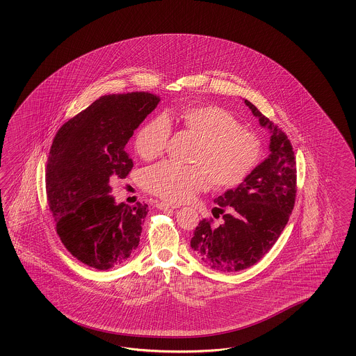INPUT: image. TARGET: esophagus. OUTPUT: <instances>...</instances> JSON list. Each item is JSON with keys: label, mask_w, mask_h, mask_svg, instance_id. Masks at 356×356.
<instances>
[{"label": "esophagus", "mask_w": 356, "mask_h": 356, "mask_svg": "<svg viewBox=\"0 0 356 356\" xmlns=\"http://www.w3.org/2000/svg\"><path fill=\"white\" fill-rule=\"evenodd\" d=\"M156 207L161 209V210H167V209H177L179 206L171 205V204H167V202H158Z\"/></svg>", "instance_id": "obj_1"}]
</instances>
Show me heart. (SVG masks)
I'll list each match as a JSON object with an SVG mask.
<instances>
[{
  "label": "heart",
  "instance_id": "b5f03b06",
  "mask_svg": "<svg viewBox=\"0 0 356 356\" xmlns=\"http://www.w3.org/2000/svg\"><path fill=\"white\" fill-rule=\"evenodd\" d=\"M171 122L198 138L192 156L195 164L167 161L146 168L140 183L149 193L170 202H183L209 183L216 191L236 188L259 165L262 156L259 136L243 128L226 109L207 104L168 111L142 125L134 140L140 158L152 161L162 155L171 136Z\"/></svg>",
  "mask_w": 356,
  "mask_h": 356
}]
</instances>
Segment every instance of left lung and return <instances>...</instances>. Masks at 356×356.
Segmentation results:
<instances>
[{
    "label": "left lung",
    "instance_id": "obj_1",
    "mask_svg": "<svg viewBox=\"0 0 356 356\" xmlns=\"http://www.w3.org/2000/svg\"><path fill=\"white\" fill-rule=\"evenodd\" d=\"M259 125L270 130V155L244 183L214 200L223 223L202 219L191 247L211 269L234 273L257 264L280 236L296 198V161L284 131L245 100ZM225 207L229 213H225Z\"/></svg>",
    "mask_w": 356,
    "mask_h": 356
}]
</instances>
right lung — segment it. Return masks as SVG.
I'll return each mask as SVG.
<instances>
[{
    "instance_id": "1",
    "label": "right lung",
    "mask_w": 356,
    "mask_h": 356,
    "mask_svg": "<svg viewBox=\"0 0 356 356\" xmlns=\"http://www.w3.org/2000/svg\"><path fill=\"white\" fill-rule=\"evenodd\" d=\"M159 102L145 91L102 97L54 137L45 177L49 211L65 248L90 268L119 266L138 248L149 206L118 205L111 191L133 168L125 145Z\"/></svg>"
}]
</instances>
